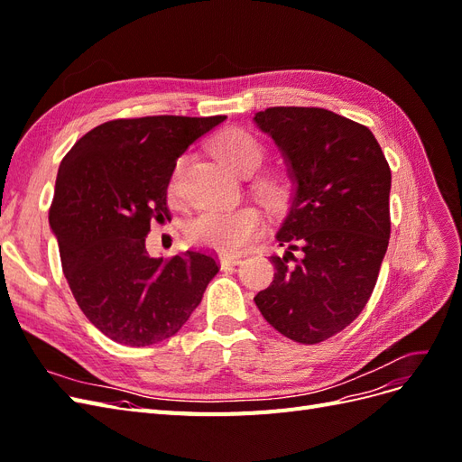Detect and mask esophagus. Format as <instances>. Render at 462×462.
I'll use <instances>...</instances> for the list:
<instances>
[{"mask_svg": "<svg viewBox=\"0 0 462 462\" xmlns=\"http://www.w3.org/2000/svg\"><path fill=\"white\" fill-rule=\"evenodd\" d=\"M241 254H223L221 258H219V262H221V265H236L241 262Z\"/></svg>", "mask_w": 462, "mask_h": 462, "instance_id": "esophagus-1", "label": "esophagus"}]
</instances>
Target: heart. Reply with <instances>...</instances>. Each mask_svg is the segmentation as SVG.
<instances>
[{"mask_svg":"<svg viewBox=\"0 0 462 462\" xmlns=\"http://www.w3.org/2000/svg\"><path fill=\"white\" fill-rule=\"evenodd\" d=\"M212 152L227 170L241 177L253 175L263 160V148L258 138L241 129L219 133L212 141ZM180 167L183 162H177L170 185H167V194L171 200L179 199ZM260 192L268 200H277L283 194V185L277 179H265L260 183ZM262 226L263 217L260 209L254 206H241L235 209L204 212L189 223L187 233L190 241L200 246L214 248L219 253H235L253 241Z\"/></svg>","mask_w":462,"mask_h":462,"instance_id":"1","label":"heart"}]
</instances>
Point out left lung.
<instances>
[{"label":"left lung","mask_w":462,"mask_h":462,"mask_svg":"<svg viewBox=\"0 0 462 462\" xmlns=\"http://www.w3.org/2000/svg\"><path fill=\"white\" fill-rule=\"evenodd\" d=\"M287 165L291 194L275 233L283 254L254 297L285 337L314 345L365 309L387 253L391 171L365 125L321 107H268L254 116Z\"/></svg>","instance_id":"1"}]
</instances>
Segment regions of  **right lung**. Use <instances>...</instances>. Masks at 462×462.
Masks as SVG:
<instances>
[{
	"label": "right lung",
	"mask_w": 462,
	"mask_h": 462,
	"mask_svg": "<svg viewBox=\"0 0 462 462\" xmlns=\"http://www.w3.org/2000/svg\"><path fill=\"white\" fill-rule=\"evenodd\" d=\"M216 117L116 119L87 133L63 158L50 208L67 283L109 339L148 346L173 337L219 272L214 256L171 260L146 250L150 223L170 219L167 185L177 160Z\"/></svg>",
	"instance_id": "add662e5"
}]
</instances>
